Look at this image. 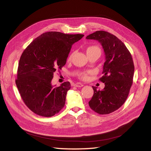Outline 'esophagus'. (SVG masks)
Listing matches in <instances>:
<instances>
[{"instance_id": "obj_1", "label": "esophagus", "mask_w": 151, "mask_h": 151, "mask_svg": "<svg viewBox=\"0 0 151 151\" xmlns=\"http://www.w3.org/2000/svg\"><path fill=\"white\" fill-rule=\"evenodd\" d=\"M75 86L77 87H83V85L81 83H76L75 84Z\"/></svg>"}]
</instances>
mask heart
Returning a JSON list of instances; mask_svg holds the SVG:
<instances>
[{
    "label": "heart",
    "mask_w": 151,
    "mask_h": 151,
    "mask_svg": "<svg viewBox=\"0 0 151 151\" xmlns=\"http://www.w3.org/2000/svg\"><path fill=\"white\" fill-rule=\"evenodd\" d=\"M96 50H99L100 51L99 48L96 46H90L87 48V53L89 52H92V51H96ZM71 55H70L68 58V60L71 59ZM79 77L82 79H86L87 78V73H82L81 74L79 75Z\"/></svg>",
    "instance_id": "1"
}]
</instances>
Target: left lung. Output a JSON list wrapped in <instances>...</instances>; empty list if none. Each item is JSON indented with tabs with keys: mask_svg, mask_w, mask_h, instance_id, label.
<instances>
[{
	"mask_svg": "<svg viewBox=\"0 0 151 151\" xmlns=\"http://www.w3.org/2000/svg\"><path fill=\"white\" fill-rule=\"evenodd\" d=\"M101 43L105 55L103 76V90L93 87L94 94L88 102L91 109L99 114H109L121 107L128 96L134 71L131 53L125 45L115 36L98 30L86 37Z\"/></svg>",
	"mask_w": 151,
	"mask_h": 151,
	"instance_id": "obj_1",
	"label": "left lung"
}]
</instances>
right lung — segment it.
Instances as JSON below:
<instances>
[{"label": "right lung", "mask_w": 151, "mask_h": 151, "mask_svg": "<svg viewBox=\"0 0 151 151\" xmlns=\"http://www.w3.org/2000/svg\"><path fill=\"white\" fill-rule=\"evenodd\" d=\"M83 34L47 32L36 38L22 53L15 81L22 99L34 113L50 117L63 109L71 84L52 86L57 69H62L75 42Z\"/></svg>", "instance_id": "add662e5"}]
</instances>
